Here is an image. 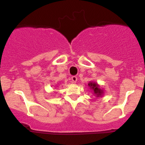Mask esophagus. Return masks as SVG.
Returning a JSON list of instances; mask_svg holds the SVG:
<instances>
[{
	"label": "esophagus",
	"mask_w": 145,
	"mask_h": 145,
	"mask_svg": "<svg viewBox=\"0 0 145 145\" xmlns=\"http://www.w3.org/2000/svg\"><path fill=\"white\" fill-rule=\"evenodd\" d=\"M71 81H72L73 83H76L77 81V76H71Z\"/></svg>",
	"instance_id": "1"
}]
</instances>
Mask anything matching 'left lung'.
Instances as JSON below:
<instances>
[{"mask_svg":"<svg viewBox=\"0 0 145 145\" xmlns=\"http://www.w3.org/2000/svg\"><path fill=\"white\" fill-rule=\"evenodd\" d=\"M88 86H89L90 87H91V88L93 90L94 93H95L98 97L103 94V91L98 87V84H95V83H90V84H88Z\"/></svg>","mask_w":145,"mask_h":145,"instance_id":"8db88e82","label":"left lung"}]
</instances>
